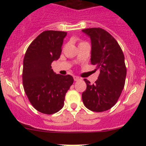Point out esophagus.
Masks as SVG:
<instances>
[{"label": "esophagus", "instance_id": "esophagus-1", "mask_svg": "<svg viewBox=\"0 0 146 146\" xmlns=\"http://www.w3.org/2000/svg\"><path fill=\"white\" fill-rule=\"evenodd\" d=\"M73 79H74L75 81H77V80H80V78L78 77V76H73Z\"/></svg>", "mask_w": 146, "mask_h": 146}]
</instances>
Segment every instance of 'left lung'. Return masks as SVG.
<instances>
[{"mask_svg": "<svg viewBox=\"0 0 146 146\" xmlns=\"http://www.w3.org/2000/svg\"><path fill=\"white\" fill-rule=\"evenodd\" d=\"M82 31L91 39V64L100 71L92 85L84 79L87 88L82 100L88 110L102 112L117 103L123 89L126 76L124 55L117 40L104 29L93 27Z\"/></svg>", "mask_w": 146, "mask_h": 146, "instance_id": "left-lung-1", "label": "left lung"}]
</instances>
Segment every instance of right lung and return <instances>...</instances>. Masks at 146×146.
Returning <instances> with one entry per match:
<instances>
[{"mask_svg":"<svg viewBox=\"0 0 146 146\" xmlns=\"http://www.w3.org/2000/svg\"><path fill=\"white\" fill-rule=\"evenodd\" d=\"M67 32L47 30L28 46L23 60V84L34 108L46 114L63 108L65 96L73 82L70 75L56 74L51 63L58 59Z\"/></svg>","mask_w":146,"mask_h":146,"instance_id":"obj_1","label":"right lung"}]
</instances>
